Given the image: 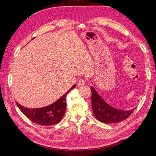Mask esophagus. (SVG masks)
<instances>
[{"instance_id":"obj_1","label":"esophagus","mask_w":156,"mask_h":156,"mask_svg":"<svg viewBox=\"0 0 156 156\" xmlns=\"http://www.w3.org/2000/svg\"><path fill=\"white\" fill-rule=\"evenodd\" d=\"M85 80H83V79H80L78 82V86H84L85 84Z\"/></svg>"}]
</instances>
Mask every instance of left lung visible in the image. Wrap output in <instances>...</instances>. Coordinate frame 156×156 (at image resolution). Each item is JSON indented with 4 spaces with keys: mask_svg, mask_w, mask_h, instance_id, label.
<instances>
[{
    "mask_svg": "<svg viewBox=\"0 0 156 156\" xmlns=\"http://www.w3.org/2000/svg\"><path fill=\"white\" fill-rule=\"evenodd\" d=\"M92 90V109L99 121L104 123H114L125 120L130 116L135 109L125 111L116 108L104 101L97 91L90 87Z\"/></svg>",
    "mask_w": 156,
    "mask_h": 156,
    "instance_id": "obj_1",
    "label": "left lung"
}]
</instances>
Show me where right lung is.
Returning <instances> with one entry per match:
<instances>
[{
    "mask_svg": "<svg viewBox=\"0 0 156 156\" xmlns=\"http://www.w3.org/2000/svg\"><path fill=\"white\" fill-rule=\"evenodd\" d=\"M75 87L76 84L73 85L62 97L45 107L29 108L23 107L17 102L16 104L23 113L35 123L44 126L55 125L60 122L64 117L66 108V96Z\"/></svg>",
    "mask_w": 156,
    "mask_h": 156,
    "instance_id": "obj_1",
    "label": "right lung"
}]
</instances>
